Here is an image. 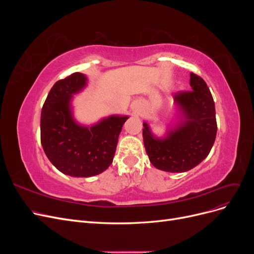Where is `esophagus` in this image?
Wrapping results in <instances>:
<instances>
[{
	"label": "esophagus",
	"instance_id": "34e87169",
	"mask_svg": "<svg viewBox=\"0 0 254 254\" xmlns=\"http://www.w3.org/2000/svg\"><path fill=\"white\" fill-rule=\"evenodd\" d=\"M132 108H133V109H134V110H135V111H136V110H137V106H136V105H135V104H134V105H133V106H132Z\"/></svg>",
	"mask_w": 254,
	"mask_h": 254
}]
</instances>
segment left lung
<instances>
[{
	"label": "left lung",
	"mask_w": 254,
	"mask_h": 254,
	"mask_svg": "<svg viewBox=\"0 0 254 254\" xmlns=\"http://www.w3.org/2000/svg\"><path fill=\"white\" fill-rule=\"evenodd\" d=\"M191 91L174 95L178 118L163 136L151 132L143 123V141L151 164L168 173H184L209 155L217 132L215 104L205 81L190 73Z\"/></svg>",
	"instance_id": "obj_1"
}]
</instances>
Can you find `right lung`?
Here are the masks:
<instances>
[{
	"instance_id": "right-lung-1",
	"label": "right lung",
	"mask_w": 254,
	"mask_h": 254,
	"mask_svg": "<svg viewBox=\"0 0 254 254\" xmlns=\"http://www.w3.org/2000/svg\"><path fill=\"white\" fill-rule=\"evenodd\" d=\"M88 84L87 76L74 73L58 80L41 111V144L45 155L59 172L71 177L102 174L112 163L119 135L128 115H110L91 126L74 119L73 95Z\"/></svg>"
}]
</instances>
